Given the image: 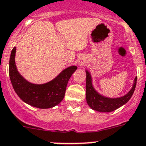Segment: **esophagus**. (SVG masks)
Segmentation results:
<instances>
[{"label": "esophagus", "instance_id": "esophagus-1", "mask_svg": "<svg viewBox=\"0 0 146 146\" xmlns=\"http://www.w3.org/2000/svg\"><path fill=\"white\" fill-rule=\"evenodd\" d=\"M83 64H84L83 61H80V62H79V65H80V66H82V65H83Z\"/></svg>", "mask_w": 146, "mask_h": 146}]
</instances>
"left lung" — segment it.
I'll use <instances>...</instances> for the list:
<instances>
[{"instance_id": "left-lung-1", "label": "left lung", "mask_w": 146, "mask_h": 146, "mask_svg": "<svg viewBox=\"0 0 146 146\" xmlns=\"http://www.w3.org/2000/svg\"><path fill=\"white\" fill-rule=\"evenodd\" d=\"M137 83V77H135L134 84L130 91L125 96L117 98H109L101 96L97 93L92 85L91 76L86 71V100L89 106L93 110L100 112H111L116 110L126 104L132 97L134 93Z\"/></svg>"}]
</instances>
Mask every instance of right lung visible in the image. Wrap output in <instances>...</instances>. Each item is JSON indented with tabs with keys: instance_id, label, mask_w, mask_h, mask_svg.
<instances>
[{
	"instance_id": "obj_1",
	"label": "right lung",
	"mask_w": 146,
	"mask_h": 146,
	"mask_svg": "<svg viewBox=\"0 0 146 146\" xmlns=\"http://www.w3.org/2000/svg\"><path fill=\"white\" fill-rule=\"evenodd\" d=\"M16 47L12 49L9 60V77L16 93L24 102L39 109H49L61 102L66 85L77 66L64 69L54 80L42 85L27 82L20 75L15 64Z\"/></svg>"
}]
</instances>
